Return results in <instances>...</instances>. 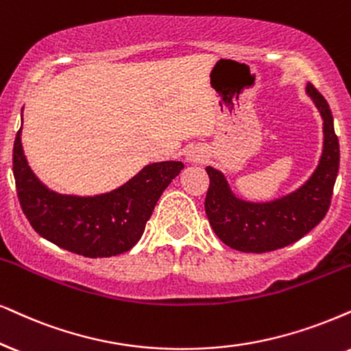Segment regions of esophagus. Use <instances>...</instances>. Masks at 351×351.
<instances>
[{"label": "esophagus", "instance_id": "1", "mask_svg": "<svg viewBox=\"0 0 351 351\" xmlns=\"http://www.w3.org/2000/svg\"><path fill=\"white\" fill-rule=\"evenodd\" d=\"M186 157H188L189 162H202L204 160V152H202V149L194 147V149L189 150Z\"/></svg>", "mask_w": 351, "mask_h": 351}]
</instances>
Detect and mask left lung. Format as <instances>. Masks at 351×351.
Wrapping results in <instances>:
<instances>
[{"label": "left lung", "instance_id": "obj_1", "mask_svg": "<svg viewBox=\"0 0 351 351\" xmlns=\"http://www.w3.org/2000/svg\"><path fill=\"white\" fill-rule=\"evenodd\" d=\"M308 94L324 118V150L321 162L306 184L290 196L267 204L237 199L220 171L207 167L208 189L206 214L225 245L243 252H267L298 241L326 217L340 165L339 137L330 106L313 84Z\"/></svg>", "mask_w": 351, "mask_h": 351}]
</instances>
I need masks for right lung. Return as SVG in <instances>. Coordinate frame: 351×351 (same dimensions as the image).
<instances>
[{
	"label": "right lung",
	"mask_w": 351,
	"mask_h": 351,
	"mask_svg": "<svg viewBox=\"0 0 351 351\" xmlns=\"http://www.w3.org/2000/svg\"><path fill=\"white\" fill-rule=\"evenodd\" d=\"M183 168L181 162L154 163L104 196H60L48 191L29 168L21 130L12 147L17 197L29 223L53 245L84 257H110L130 251L143 237L162 193Z\"/></svg>",
	"instance_id": "1"
}]
</instances>
